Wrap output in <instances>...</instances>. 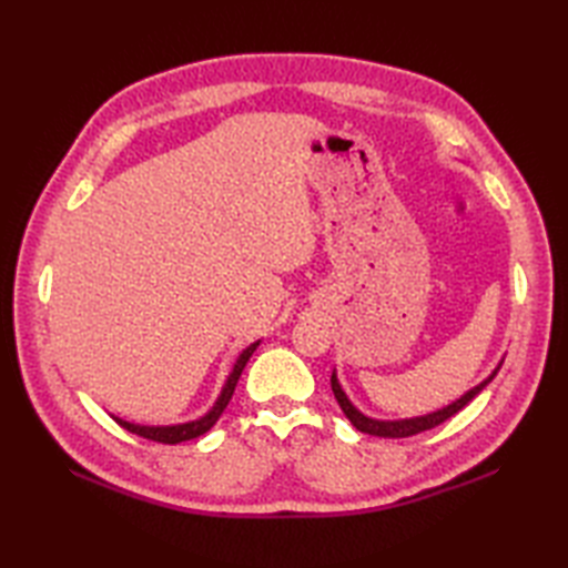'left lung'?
Returning a JSON list of instances; mask_svg holds the SVG:
<instances>
[{
  "label": "left lung",
  "instance_id": "1",
  "mask_svg": "<svg viewBox=\"0 0 568 568\" xmlns=\"http://www.w3.org/2000/svg\"><path fill=\"white\" fill-rule=\"evenodd\" d=\"M498 371H493V376H488L484 383L476 385L474 390H468L464 397H458L456 403L446 405L444 409H437V413L432 415H425V417H415V419H400V422H378V419H371L366 415H361L358 409L348 403V397L344 395L339 381H336V376H332V390H334V397L336 403H339V407L344 409V415L352 419V425L358 429V432H366V434H373V437H390V439H397V437H413V434H419V432H427L432 427H439L442 422H446L449 417H454L456 413H462V409L474 400V397L486 388V385L496 378Z\"/></svg>",
  "mask_w": 568,
  "mask_h": 568
}]
</instances>
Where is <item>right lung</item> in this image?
Segmentation results:
<instances>
[{"label":"right lung","mask_w":568,"mask_h":568,"mask_svg":"<svg viewBox=\"0 0 568 568\" xmlns=\"http://www.w3.org/2000/svg\"><path fill=\"white\" fill-rule=\"evenodd\" d=\"M256 346H258V342L251 344V346L246 348V352L239 356V361L234 364L232 376H229V381H226V385H224V390H222V395H220V400L214 403V407H212L210 413L204 415V417H200V419H195V422H185V425H175V427H141V425H131V422H126V419H116V417H114V419H116L119 425H122L126 432L139 434V437L151 439V442H159V444H180V442H187V439L200 437V434L210 432V429L214 427V422L222 417V413L226 409L229 400H232L234 388H236V383H239V378H241V371H244V366L248 364V358H251L253 352H256Z\"/></svg>","instance_id":"1"}]
</instances>
